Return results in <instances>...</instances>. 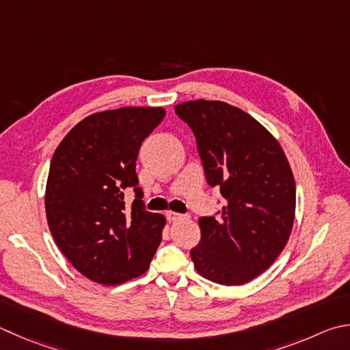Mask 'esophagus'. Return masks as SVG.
Wrapping results in <instances>:
<instances>
[{"instance_id":"esophagus-1","label":"esophagus","mask_w":350,"mask_h":350,"mask_svg":"<svg viewBox=\"0 0 350 350\" xmlns=\"http://www.w3.org/2000/svg\"><path fill=\"white\" fill-rule=\"evenodd\" d=\"M167 219L170 221H177V220H182L183 215L179 213H173V211H167Z\"/></svg>"}]
</instances>
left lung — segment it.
<instances>
[{
  "mask_svg": "<svg viewBox=\"0 0 350 350\" xmlns=\"http://www.w3.org/2000/svg\"><path fill=\"white\" fill-rule=\"evenodd\" d=\"M193 130L209 187L225 206L200 217L191 250L196 271L225 286L245 284L280 256L295 215V180L280 144L251 114L221 100L174 107Z\"/></svg>",
  "mask_w": 350,
  "mask_h": 350,
  "instance_id": "obj_1",
  "label": "left lung"
}]
</instances>
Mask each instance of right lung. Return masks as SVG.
I'll return each instance as SVG.
<instances>
[{
	"label": "right lung",
	"instance_id": "obj_1",
	"mask_svg": "<svg viewBox=\"0 0 350 350\" xmlns=\"http://www.w3.org/2000/svg\"><path fill=\"white\" fill-rule=\"evenodd\" d=\"M162 107H124L76 124L56 148L46 187L50 232L82 275L120 284L150 268L165 217L148 213L136 174L142 142L162 122ZM133 188L131 207L124 193Z\"/></svg>",
	"mask_w": 350,
	"mask_h": 350
}]
</instances>
